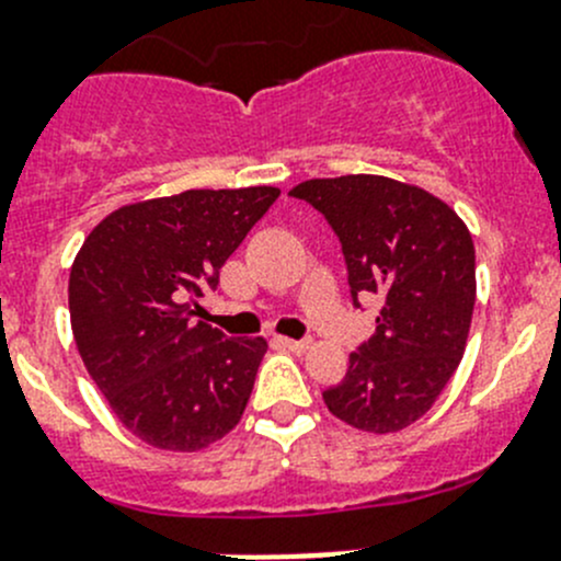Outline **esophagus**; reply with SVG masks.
I'll return each instance as SVG.
<instances>
[{
	"instance_id": "esophagus-1",
	"label": "esophagus",
	"mask_w": 561,
	"mask_h": 561,
	"mask_svg": "<svg viewBox=\"0 0 561 561\" xmlns=\"http://www.w3.org/2000/svg\"><path fill=\"white\" fill-rule=\"evenodd\" d=\"M274 345L287 347V351L304 353L309 347V340H290V336H274Z\"/></svg>"
}]
</instances>
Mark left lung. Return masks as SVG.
<instances>
[{
  "label": "left lung",
  "instance_id": "obj_1",
  "mask_svg": "<svg viewBox=\"0 0 561 561\" xmlns=\"http://www.w3.org/2000/svg\"><path fill=\"white\" fill-rule=\"evenodd\" d=\"M342 243L347 285L380 298L375 334L323 391L329 411L364 433H397L433 408L458 369L477 301L474 241L425 188L380 175L314 178L290 188Z\"/></svg>",
  "mask_w": 561,
  "mask_h": 561
}]
</instances>
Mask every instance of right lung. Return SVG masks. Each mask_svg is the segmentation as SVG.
Instances as JSON below:
<instances>
[{
  "label": "right lung",
  "mask_w": 561,
  "mask_h": 561,
  "mask_svg": "<svg viewBox=\"0 0 561 561\" xmlns=\"http://www.w3.org/2000/svg\"><path fill=\"white\" fill-rule=\"evenodd\" d=\"M279 188H192L108 214L70 268L73 340L117 419L145 444L197 453L241 422L268 342L194 320L197 298Z\"/></svg>",
  "instance_id": "obj_1"
}]
</instances>
